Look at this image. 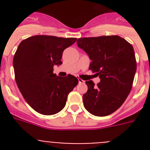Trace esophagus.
I'll use <instances>...</instances> for the list:
<instances>
[{"label": "esophagus", "instance_id": "1", "mask_svg": "<svg viewBox=\"0 0 150 150\" xmlns=\"http://www.w3.org/2000/svg\"><path fill=\"white\" fill-rule=\"evenodd\" d=\"M78 81H79V84H81V83H84V81H83V79H78Z\"/></svg>", "mask_w": 150, "mask_h": 150}]
</instances>
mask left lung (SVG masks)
<instances>
[{
  "instance_id": "left-lung-1",
  "label": "left lung",
  "mask_w": 150,
  "mask_h": 150,
  "mask_svg": "<svg viewBox=\"0 0 150 150\" xmlns=\"http://www.w3.org/2000/svg\"><path fill=\"white\" fill-rule=\"evenodd\" d=\"M76 43L91 60L88 69L100 79L97 86L86 81L84 107L94 116H108L121 107L132 90L137 69L133 46L117 35L79 38Z\"/></svg>"
}]
</instances>
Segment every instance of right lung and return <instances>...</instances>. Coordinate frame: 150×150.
I'll return each mask as SVG.
<instances>
[{"label": "right lung", "mask_w": 150, "mask_h": 150, "mask_svg": "<svg viewBox=\"0 0 150 150\" xmlns=\"http://www.w3.org/2000/svg\"><path fill=\"white\" fill-rule=\"evenodd\" d=\"M76 38L36 35L18 45L13 58L16 82L28 104L43 115H54L66 104L68 94L78 84L77 78L69 74L61 77L53 67L62 64L64 50Z\"/></svg>", "instance_id": "obj_1"}]
</instances>
